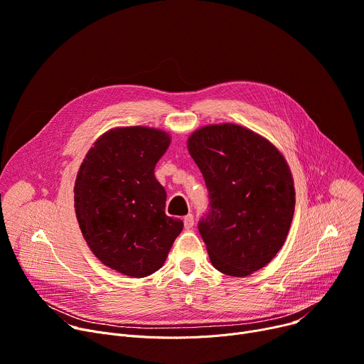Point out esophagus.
<instances>
[{
    "mask_svg": "<svg viewBox=\"0 0 364 364\" xmlns=\"http://www.w3.org/2000/svg\"><path fill=\"white\" fill-rule=\"evenodd\" d=\"M183 222H184V228L186 229H191L193 225H194V216L191 213H188V215H186L183 218Z\"/></svg>",
    "mask_w": 364,
    "mask_h": 364,
    "instance_id": "obj_1",
    "label": "esophagus"
}]
</instances>
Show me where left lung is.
Segmentation results:
<instances>
[{
	"label": "left lung",
	"mask_w": 364,
	"mask_h": 364,
	"mask_svg": "<svg viewBox=\"0 0 364 364\" xmlns=\"http://www.w3.org/2000/svg\"><path fill=\"white\" fill-rule=\"evenodd\" d=\"M187 148L209 191L199 232L213 267L244 277L267 266L283 247L294 212L284 156L267 139L232 123L197 129Z\"/></svg>",
	"instance_id": "left-lung-1"
}]
</instances>
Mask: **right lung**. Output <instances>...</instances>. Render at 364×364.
<instances>
[{
	"label": "right lung",
	"instance_id": "right-lung-1",
	"mask_svg": "<svg viewBox=\"0 0 364 364\" xmlns=\"http://www.w3.org/2000/svg\"><path fill=\"white\" fill-rule=\"evenodd\" d=\"M170 142L159 129H112L94 142L77 174L82 237L98 259L124 276L161 269L183 230V220L165 215L167 193L154 174Z\"/></svg>",
	"mask_w": 364,
	"mask_h": 364
}]
</instances>
